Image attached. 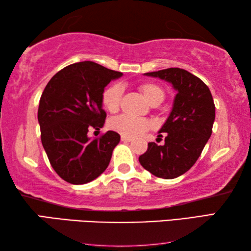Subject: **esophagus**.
Masks as SVG:
<instances>
[{
    "label": "esophagus",
    "mask_w": 251,
    "mask_h": 251,
    "mask_svg": "<svg viewBox=\"0 0 251 251\" xmlns=\"http://www.w3.org/2000/svg\"><path fill=\"white\" fill-rule=\"evenodd\" d=\"M121 139H122V142H124V143H128L131 141L130 137H127V136H124V135L121 136Z\"/></svg>",
    "instance_id": "34e87169"
}]
</instances>
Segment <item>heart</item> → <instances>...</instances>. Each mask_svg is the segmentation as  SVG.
<instances>
[{
	"instance_id": "heart-1",
	"label": "heart",
	"mask_w": 251,
	"mask_h": 251,
	"mask_svg": "<svg viewBox=\"0 0 251 251\" xmlns=\"http://www.w3.org/2000/svg\"><path fill=\"white\" fill-rule=\"evenodd\" d=\"M139 90L150 104H160L165 97L164 90L159 85L154 83H144L139 86ZM123 94V86L121 84H113L108 86L103 93V105L110 113L118 110ZM109 128L117 131L127 137H137L143 135L151 128V123L145 118H137L127 115L114 117L108 123Z\"/></svg>"
}]
</instances>
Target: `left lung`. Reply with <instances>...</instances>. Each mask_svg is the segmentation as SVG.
<instances>
[{
    "instance_id": "1",
    "label": "left lung",
    "mask_w": 251,
    "mask_h": 251,
    "mask_svg": "<svg viewBox=\"0 0 251 251\" xmlns=\"http://www.w3.org/2000/svg\"><path fill=\"white\" fill-rule=\"evenodd\" d=\"M145 75L171 83L177 94L172 112L158 131L166 135L165 144L148 143L139 163L154 176L173 179L193 167L211 136L214 100L207 85L186 70L172 67Z\"/></svg>"
}]
</instances>
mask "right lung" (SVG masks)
Masks as SVG:
<instances>
[{
    "mask_svg": "<svg viewBox=\"0 0 251 251\" xmlns=\"http://www.w3.org/2000/svg\"><path fill=\"white\" fill-rule=\"evenodd\" d=\"M122 75L85 61L57 72L44 88L37 112L42 145L54 171L70 184H86L103 174L121 141L113 130L94 139L87 133L104 126V90Z\"/></svg>",
    "mask_w": 251,
    "mask_h": 251,
    "instance_id": "1",
    "label": "right lung"
}]
</instances>
